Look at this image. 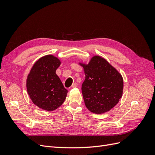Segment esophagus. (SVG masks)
<instances>
[{"label": "esophagus", "mask_w": 155, "mask_h": 155, "mask_svg": "<svg viewBox=\"0 0 155 155\" xmlns=\"http://www.w3.org/2000/svg\"><path fill=\"white\" fill-rule=\"evenodd\" d=\"M78 87V83H74L72 84V85L71 86L72 88H75V87Z\"/></svg>", "instance_id": "34e87169"}]
</instances>
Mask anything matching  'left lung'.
<instances>
[{"label": "left lung", "mask_w": 155, "mask_h": 155, "mask_svg": "<svg viewBox=\"0 0 155 155\" xmlns=\"http://www.w3.org/2000/svg\"><path fill=\"white\" fill-rule=\"evenodd\" d=\"M83 67L85 79L81 90L88 110L103 114L112 109L123 94L124 79L121 74L104 58L94 55Z\"/></svg>", "instance_id": "1"}]
</instances>
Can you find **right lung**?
Listing matches in <instances>:
<instances>
[{"mask_svg": "<svg viewBox=\"0 0 155 155\" xmlns=\"http://www.w3.org/2000/svg\"><path fill=\"white\" fill-rule=\"evenodd\" d=\"M61 61L53 55L39 58L26 79V90L31 101L40 109L52 111L64 101L68 91L56 74Z\"/></svg>", "mask_w": 155, "mask_h": 155, "instance_id": "add662e5", "label": "right lung"}]
</instances>
